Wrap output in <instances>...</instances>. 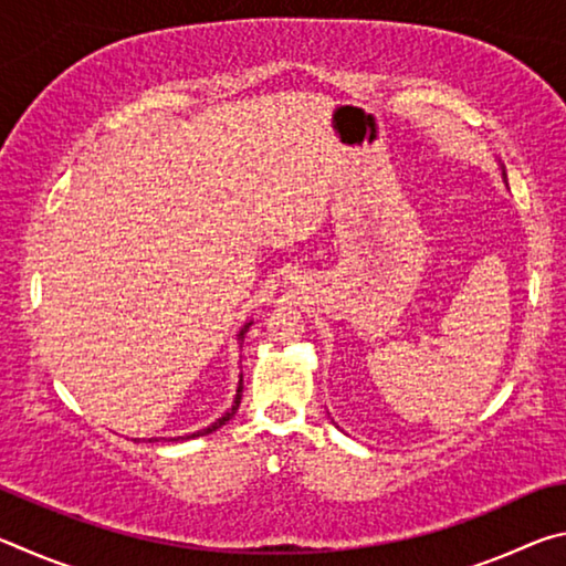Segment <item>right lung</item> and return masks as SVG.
I'll return each instance as SVG.
<instances>
[{
	"instance_id": "1",
	"label": "right lung",
	"mask_w": 566,
	"mask_h": 566,
	"mask_svg": "<svg viewBox=\"0 0 566 566\" xmlns=\"http://www.w3.org/2000/svg\"><path fill=\"white\" fill-rule=\"evenodd\" d=\"M249 324H252V322H249ZM249 324H244V329L239 332V339H242V342H244V332L249 329ZM242 389H244V387H242V381H239V387H237V397H234V405H232V409H229L222 419H217L212 427H207V429H202V432H197V434H189V437H175V439H171V442H179V439H195V437H202V434L214 432V429H219V427H222V424H227V421L234 417V411L239 409V401H242ZM155 442H157V439H155Z\"/></svg>"
}]
</instances>
